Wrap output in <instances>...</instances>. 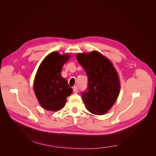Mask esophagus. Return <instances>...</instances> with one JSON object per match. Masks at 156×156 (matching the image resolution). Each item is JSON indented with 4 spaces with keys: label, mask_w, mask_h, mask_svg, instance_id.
I'll use <instances>...</instances> for the list:
<instances>
[{
    "label": "esophagus",
    "mask_w": 156,
    "mask_h": 156,
    "mask_svg": "<svg viewBox=\"0 0 156 156\" xmlns=\"http://www.w3.org/2000/svg\"><path fill=\"white\" fill-rule=\"evenodd\" d=\"M73 92H74L75 94H77L78 92V87H77V86H74V87H73Z\"/></svg>",
    "instance_id": "34e87169"
}]
</instances>
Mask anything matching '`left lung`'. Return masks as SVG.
<instances>
[{
    "instance_id": "left-lung-1",
    "label": "left lung",
    "mask_w": 156,
    "mask_h": 156,
    "mask_svg": "<svg viewBox=\"0 0 156 156\" xmlns=\"http://www.w3.org/2000/svg\"><path fill=\"white\" fill-rule=\"evenodd\" d=\"M77 60L88 78L87 89L81 93L85 107L96 115L107 113L120 93V81L112 63L97 51L78 54Z\"/></svg>"
}]
</instances>
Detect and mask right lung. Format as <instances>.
Returning a JSON list of instances; mask_svg holds the SVG:
<instances>
[{"label": "right lung", "instance_id": "1", "mask_svg": "<svg viewBox=\"0 0 156 156\" xmlns=\"http://www.w3.org/2000/svg\"><path fill=\"white\" fill-rule=\"evenodd\" d=\"M69 55L58 52L49 54L39 67L34 83V90L39 103L44 109L58 111L65 106L73 89L62 78L61 71Z\"/></svg>", "mask_w": 156, "mask_h": 156}]
</instances>
